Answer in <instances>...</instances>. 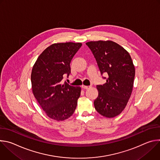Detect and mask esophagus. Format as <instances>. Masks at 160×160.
<instances>
[{
    "label": "esophagus",
    "mask_w": 160,
    "mask_h": 160,
    "mask_svg": "<svg viewBox=\"0 0 160 160\" xmlns=\"http://www.w3.org/2000/svg\"><path fill=\"white\" fill-rule=\"evenodd\" d=\"M82 88L83 89H88L90 88V86H85V85H82Z\"/></svg>",
    "instance_id": "obj_1"
}]
</instances>
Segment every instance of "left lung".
Masks as SVG:
<instances>
[{
  "mask_svg": "<svg viewBox=\"0 0 160 160\" xmlns=\"http://www.w3.org/2000/svg\"><path fill=\"white\" fill-rule=\"evenodd\" d=\"M86 45L92 52L101 75H108L106 82L97 85L98 97L94 104L103 117L118 116L130 98L135 77V67L129 53L111 40L91 41Z\"/></svg>",
  "mask_w": 160,
  "mask_h": 160,
  "instance_id": "obj_1",
  "label": "left lung"
}]
</instances>
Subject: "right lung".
I'll return each instance as SVG.
<instances>
[{
    "instance_id": "1",
    "label": "right lung",
    "mask_w": 160,
    "mask_h": 160,
    "mask_svg": "<svg viewBox=\"0 0 160 160\" xmlns=\"http://www.w3.org/2000/svg\"><path fill=\"white\" fill-rule=\"evenodd\" d=\"M82 43H56L51 45L38 57L31 74L33 94L45 114L51 119L63 121L75 111L81 87L66 82L71 73L70 62Z\"/></svg>"
}]
</instances>
